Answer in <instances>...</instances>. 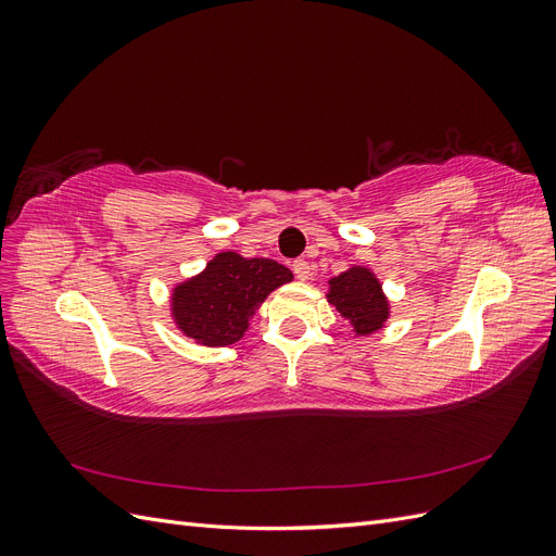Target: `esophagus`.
Here are the masks:
<instances>
[{"instance_id":"1","label":"esophagus","mask_w":556,"mask_h":556,"mask_svg":"<svg viewBox=\"0 0 556 556\" xmlns=\"http://www.w3.org/2000/svg\"><path fill=\"white\" fill-rule=\"evenodd\" d=\"M292 271L299 280H308L311 278V264L306 260H294L292 262Z\"/></svg>"}]
</instances>
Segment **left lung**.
I'll return each instance as SVG.
<instances>
[{
    "label": "left lung",
    "mask_w": 556,
    "mask_h": 556,
    "mask_svg": "<svg viewBox=\"0 0 556 556\" xmlns=\"http://www.w3.org/2000/svg\"><path fill=\"white\" fill-rule=\"evenodd\" d=\"M329 304L355 325L357 333H371L387 319V301L378 278L366 268H350L339 278L329 280Z\"/></svg>",
    "instance_id": "1"
}]
</instances>
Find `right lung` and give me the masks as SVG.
<instances>
[{"label": "right lung", "mask_w": 556, "mask_h": 556, "mask_svg": "<svg viewBox=\"0 0 556 556\" xmlns=\"http://www.w3.org/2000/svg\"><path fill=\"white\" fill-rule=\"evenodd\" d=\"M290 280V268L274 260L220 252L204 274L176 290V323L204 345H229L241 339L266 294Z\"/></svg>", "instance_id": "right-lung-1"}]
</instances>
